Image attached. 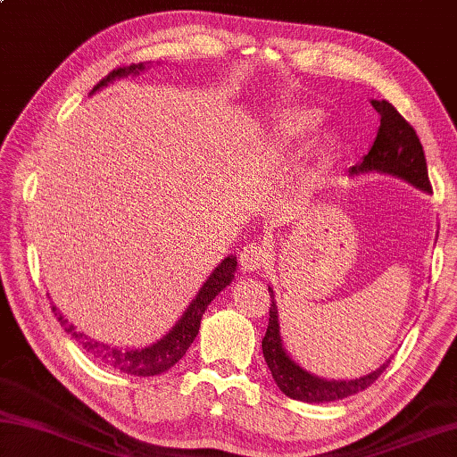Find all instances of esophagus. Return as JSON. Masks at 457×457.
I'll use <instances>...</instances> for the list:
<instances>
[{
    "label": "esophagus",
    "instance_id": "esophagus-1",
    "mask_svg": "<svg viewBox=\"0 0 457 457\" xmlns=\"http://www.w3.org/2000/svg\"><path fill=\"white\" fill-rule=\"evenodd\" d=\"M268 260H270V250L265 247V244H260V242L247 244L244 250L239 252V263H242V270L245 271L262 270Z\"/></svg>",
    "mask_w": 457,
    "mask_h": 457
}]
</instances>
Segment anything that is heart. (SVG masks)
<instances>
[{"instance_id":"1","label":"heart","mask_w":457,"mask_h":457,"mask_svg":"<svg viewBox=\"0 0 457 457\" xmlns=\"http://www.w3.org/2000/svg\"><path fill=\"white\" fill-rule=\"evenodd\" d=\"M315 123H318V120H315V115L310 112H289L278 121V136L287 144L300 145L315 129Z\"/></svg>"}]
</instances>
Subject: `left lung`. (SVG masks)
Segmentation results:
<instances>
[{
  "mask_svg": "<svg viewBox=\"0 0 457 457\" xmlns=\"http://www.w3.org/2000/svg\"><path fill=\"white\" fill-rule=\"evenodd\" d=\"M371 105L379 113L378 136L373 139L370 152L363 155V160L350 170V176H360V173L370 171L389 173V176L405 179L408 184L424 189V192H431L424 147L420 144L416 129L386 99H381V102L371 99ZM268 289L271 295V308L268 331L262 339V350L273 381L287 397L308 403L344 400L347 395L363 392L384 373L389 361L358 379H323L302 370L281 345L278 305L273 302V289Z\"/></svg>",
  "mask_w": 457,
  "mask_h": 457,
  "instance_id": "left-lung-1",
  "label": "left lung"
}]
</instances>
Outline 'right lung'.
Wrapping results in <instances>:
<instances>
[{
    "label": "right lung",
    "mask_w": 457,
    "mask_h": 457,
    "mask_svg": "<svg viewBox=\"0 0 457 457\" xmlns=\"http://www.w3.org/2000/svg\"><path fill=\"white\" fill-rule=\"evenodd\" d=\"M142 70H145L144 63H131V65H126V68L113 70L110 76L99 81V84L94 87V91L107 86L113 79L126 78L129 73H139ZM236 265H237L236 255H228L226 260L213 270L212 276L207 278L200 292H197L195 300H192L186 313L181 315V320L170 329V334H165L160 342L145 347H137V350H120V347H113V345L97 342V339H91L84 334V331H78L73 328V323L65 320L63 315L57 312L55 305H52V312L57 318V321L63 326V329L68 331V334H71V337H76V342H79V345L84 347V352L89 353L91 358L97 360L99 363H104L105 368L118 370L121 373H129V376H139V378L160 376V373L176 366V363L186 355L187 347L194 344L197 331H200L202 315L205 313L207 305L213 302V297L218 295L223 287L231 284V279H234V273H236Z\"/></svg>",
    "instance_id": "1"
}]
</instances>
